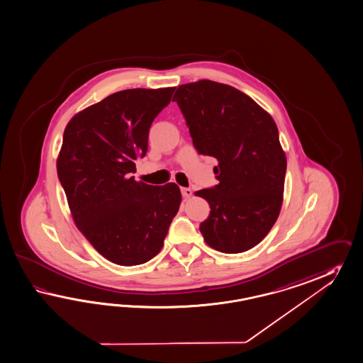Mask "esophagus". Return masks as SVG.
Wrapping results in <instances>:
<instances>
[{"mask_svg":"<svg viewBox=\"0 0 363 363\" xmlns=\"http://www.w3.org/2000/svg\"><path fill=\"white\" fill-rule=\"evenodd\" d=\"M182 195H183V197H186V199L191 197L192 196V189L191 188H182Z\"/></svg>","mask_w":363,"mask_h":363,"instance_id":"obj_1","label":"esophagus"}]
</instances>
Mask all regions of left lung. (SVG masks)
I'll return each mask as SVG.
<instances>
[{"label": "left lung", "mask_w": 363, "mask_h": 363, "mask_svg": "<svg viewBox=\"0 0 363 363\" xmlns=\"http://www.w3.org/2000/svg\"><path fill=\"white\" fill-rule=\"evenodd\" d=\"M177 101L199 154L218 160V184L196 192L211 206L200 223L214 250H250L279 216L287 159L269 113L247 94L211 80L180 85Z\"/></svg>", "instance_id": "1"}]
</instances>
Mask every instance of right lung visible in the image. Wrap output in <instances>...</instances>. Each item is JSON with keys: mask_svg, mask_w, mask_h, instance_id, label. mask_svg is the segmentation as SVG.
<instances>
[{"mask_svg": "<svg viewBox=\"0 0 363 363\" xmlns=\"http://www.w3.org/2000/svg\"><path fill=\"white\" fill-rule=\"evenodd\" d=\"M175 88L126 89L68 122L57 177L79 230L106 259L135 266L162 250L182 201L175 183L135 182V160L147 152L151 123Z\"/></svg>", "mask_w": 363, "mask_h": 363, "instance_id": "right-lung-1", "label": "right lung"}]
</instances>
